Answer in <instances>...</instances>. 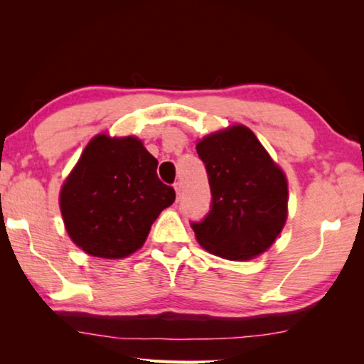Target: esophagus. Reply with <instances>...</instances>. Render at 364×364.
<instances>
[{
	"label": "esophagus",
	"instance_id": "1",
	"mask_svg": "<svg viewBox=\"0 0 364 364\" xmlns=\"http://www.w3.org/2000/svg\"><path fill=\"white\" fill-rule=\"evenodd\" d=\"M173 188H175V191H176V197H178V199H180V196H181V191H183L181 183H180V181H176V183L173 184Z\"/></svg>",
	"mask_w": 364,
	"mask_h": 364
}]
</instances>
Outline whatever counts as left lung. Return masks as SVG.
I'll return each instance as SVG.
<instances>
[{
	"instance_id": "left-lung-1",
	"label": "left lung",
	"mask_w": 364,
	"mask_h": 364,
	"mask_svg": "<svg viewBox=\"0 0 364 364\" xmlns=\"http://www.w3.org/2000/svg\"><path fill=\"white\" fill-rule=\"evenodd\" d=\"M210 184V210L191 228L202 247L228 260L267 250L287 218V181L247 127L208 134L196 146Z\"/></svg>"
}]
</instances>
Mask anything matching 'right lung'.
Returning <instances> with one entry per match:
<instances>
[{
	"label": "right lung",
	"mask_w": 364,
	"mask_h": 364,
	"mask_svg": "<svg viewBox=\"0 0 364 364\" xmlns=\"http://www.w3.org/2000/svg\"><path fill=\"white\" fill-rule=\"evenodd\" d=\"M157 164L136 138L91 139L60 191L72 241L93 257L136 252L154 220L175 200V189L159 180Z\"/></svg>",
	"instance_id": "right-lung-1"
}]
</instances>
